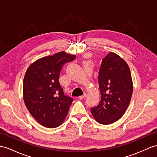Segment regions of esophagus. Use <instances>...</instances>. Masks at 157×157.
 <instances>
[{
    "label": "esophagus",
    "instance_id": "esophagus-1",
    "mask_svg": "<svg viewBox=\"0 0 157 157\" xmlns=\"http://www.w3.org/2000/svg\"><path fill=\"white\" fill-rule=\"evenodd\" d=\"M86 97V93H85V94H84L83 95H81V96L78 97V98H79V99H81H81L85 98Z\"/></svg>",
    "mask_w": 157,
    "mask_h": 157
}]
</instances>
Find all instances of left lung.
I'll list each match as a JSON object with an SVG mask.
<instances>
[{"label":"left lung","instance_id":"left-lung-1","mask_svg":"<svg viewBox=\"0 0 157 157\" xmlns=\"http://www.w3.org/2000/svg\"><path fill=\"white\" fill-rule=\"evenodd\" d=\"M98 83L101 99L90 112L98 123L112 124L123 116L132 97L133 85L127 63L110 52L102 60Z\"/></svg>","mask_w":157,"mask_h":157}]
</instances>
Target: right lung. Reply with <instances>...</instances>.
<instances>
[{
	"instance_id": "1",
	"label": "right lung",
	"mask_w": 157,
	"mask_h": 157,
	"mask_svg": "<svg viewBox=\"0 0 157 157\" xmlns=\"http://www.w3.org/2000/svg\"><path fill=\"white\" fill-rule=\"evenodd\" d=\"M76 56L64 51L34 61L29 67L23 81V98L30 114L47 128L63 123L73 99L64 95L59 78L64 63Z\"/></svg>"
}]
</instances>
